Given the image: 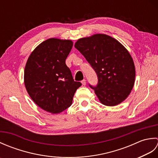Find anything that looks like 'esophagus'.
<instances>
[{"instance_id": "esophagus-1", "label": "esophagus", "mask_w": 158, "mask_h": 158, "mask_svg": "<svg viewBox=\"0 0 158 158\" xmlns=\"http://www.w3.org/2000/svg\"><path fill=\"white\" fill-rule=\"evenodd\" d=\"M81 83H82L83 85H86V81H85V80L83 79V81H81Z\"/></svg>"}]
</instances>
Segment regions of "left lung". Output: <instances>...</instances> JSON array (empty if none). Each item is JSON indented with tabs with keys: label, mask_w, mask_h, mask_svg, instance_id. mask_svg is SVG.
Masks as SVG:
<instances>
[{
	"label": "left lung",
	"mask_w": 158,
	"mask_h": 158,
	"mask_svg": "<svg viewBox=\"0 0 158 158\" xmlns=\"http://www.w3.org/2000/svg\"><path fill=\"white\" fill-rule=\"evenodd\" d=\"M75 48L85 57L97 74L94 89L100 102L116 106L125 100L135 81V66L132 56L122 43L105 34L79 39Z\"/></svg>",
	"instance_id": "8db88e82"
}]
</instances>
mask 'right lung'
Wrapping results in <instances>:
<instances>
[{
	"instance_id": "right-lung-1",
	"label": "right lung",
	"mask_w": 158,
	"mask_h": 158,
	"mask_svg": "<svg viewBox=\"0 0 158 158\" xmlns=\"http://www.w3.org/2000/svg\"><path fill=\"white\" fill-rule=\"evenodd\" d=\"M73 45L71 40L47 39L33 50L26 62V89L36 105L47 112L57 114L69 107L81 85L74 81L65 63Z\"/></svg>"
}]
</instances>
